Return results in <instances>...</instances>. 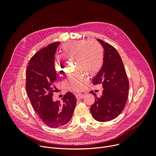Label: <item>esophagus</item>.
Wrapping results in <instances>:
<instances>
[{
	"instance_id": "esophagus-1",
	"label": "esophagus",
	"mask_w": 156,
	"mask_h": 156,
	"mask_svg": "<svg viewBox=\"0 0 156 156\" xmlns=\"http://www.w3.org/2000/svg\"><path fill=\"white\" fill-rule=\"evenodd\" d=\"M75 96H76V98L77 99H83L84 98V95L83 94H81V93H78L75 95Z\"/></svg>"
}]
</instances>
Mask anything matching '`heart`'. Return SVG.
<instances>
[{
	"label": "heart",
	"instance_id": "1",
	"mask_svg": "<svg viewBox=\"0 0 156 156\" xmlns=\"http://www.w3.org/2000/svg\"><path fill=\"white\" fill-rule=\"evenodd\" d=\"M62 55L67 59H75V70L78 72L69 75L65 84L69 90H81L87 83V76L96 75L101 69L104 62V51L101 44L96 41L80 40L63 44L61 47ZM58 74L63 73V63L58 57L55 63Z\"/></svg>",
	"mask_w": 156,
	"mask_h": 156
}]
</instances>
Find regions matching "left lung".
<instances>
[{
  "label": "left lung",
  "mask_w": 156,
  "mask_h": 156,
  "mask_svg": "<svg viewBox=\"0 0 156 156\" xmlns=\"http://www.w3.org/2000/svg\"><path fill=\"white\" fill-rule=\"evenodd\" d=\"M104 49L101 69L93 78L94 84H102V94L97 97L91 107L93 117L99 122L115 119L123 111L128 96L129 81L122 60L116 49L101 39H97Z\"/></svg>",
  "instance_id": "obj_1"
}]
</instances>
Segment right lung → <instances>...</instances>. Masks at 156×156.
Here are the masks:
<instances>
[{
	"label": "right lung",
	"mask_w": 156,
	"mask_h": 156,
	"mask_svg": "<svg viewBox=\"0 0 156 156\" xmlns=\"http://www.w3.org/2000/svg\"><path fill=\"white\" fill-rule=\"evenodd\" d=\"M59 44L53 42L39 51L30 59L27 69L26 88L31 105L42 122L51 128L68 123L76 104L75 95L70 92L63 96L62 102L52 100L57 79L54 56Z\"/></svg>",
	"instance_id": "add662e5"
}]
</instances>
